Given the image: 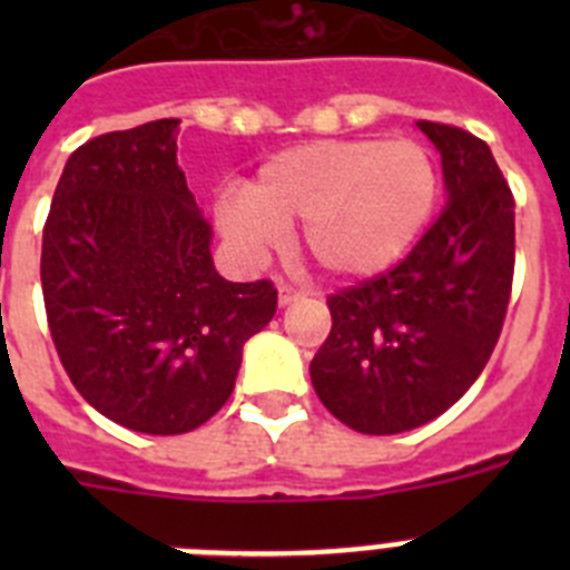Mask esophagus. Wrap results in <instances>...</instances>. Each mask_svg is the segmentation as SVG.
I'll list each match as a JSON object with an SVG mask.
<instances>
[{
  "instance_id": "esophagus-1",
  "label": "esophagus",
  "mask_w": 570,
  "mask_h": 570,
  "mask_svg": "<svg viewBox=\"0 0 570 570\" xmlns=\"http://www.w3.org/2000/svg\"><path fill=\"white\" fill-rule=\"evenodd\" d=\"M302 296H305L302 291L291 288V285H285V282H282V285H279V308H288V305L299 302Z\"/></svg>"
}]
</instances>
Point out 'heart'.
Segmentation results:
<instances>
[{
  "instance_id": "heart-1",
  "label": "heart",
  "mask_w": 570,
  "mask_h": 570,
  "mask_svg": "<svg viewBox=\"0 0 570 570\" xmlns=\"http://www.w3.org/2000/svg\"><path fill=\"white\" fill-rule=\"evenodd\" d=\"M440 176L414 139H336L282 150L248 190L216 199V225L248 259H262L282 228L302 223V248L340 279L387 271L434 214Z\"/></svg>"
}]
</instances>
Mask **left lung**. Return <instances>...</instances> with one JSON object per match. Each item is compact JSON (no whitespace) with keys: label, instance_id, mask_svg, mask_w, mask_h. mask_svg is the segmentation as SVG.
<instances>
[{"label":"left lung","instance_id":"1","mask_svg":"<svg viewBox=\"0 0 570 570\" xmlns=\"http://www.w3.org/2000/svg\"><path fill=\"white\" fill-rule=\"evenodd\" d=\"M416 128L440 150L448 205L400 265L328 296L311 362L322 405L360 434L445 414L491 360L511 299L513 194L491 148L454 125Z\"/></svg>","mask_w":570,"mask_h":570}]
</instances>
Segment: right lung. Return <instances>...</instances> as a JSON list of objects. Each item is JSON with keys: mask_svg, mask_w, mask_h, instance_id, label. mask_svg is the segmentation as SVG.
<instances>
[{"mask_svg": "<svg viewBox=\"0 0 570 570\" xmlns=\"http://www.w3.org/2000/svg\"><path fill=\"white\" fill-rule=\"evenodd\" d=\"M179 119L70 154L42 234V294L62 367L99 414L185 434L228 402L242 347L276 314L274 282H228L176 165Z\"/></svg>", "mask_w": 570, "mask_h": 570, "instance_id": "add662e5", "label": "right lung"}]
</instances>
